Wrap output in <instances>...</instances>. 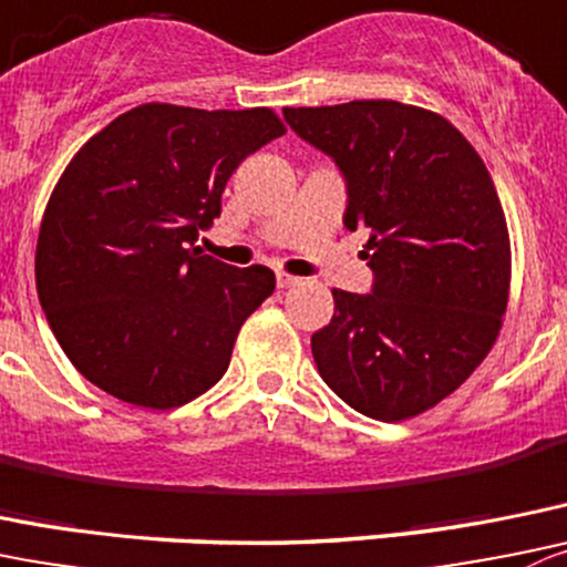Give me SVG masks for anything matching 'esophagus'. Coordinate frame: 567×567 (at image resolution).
Masks as SVG:
<instances>
[{"label": "esophagus", "instance_id": "34e87169", "mask_svg": "<svg viewBox=\"0 0 567 567\" xmlns=\"http://www.w3.org/2000/svg\"><path fill=\"white\" fill-rule=\"evenodd\" d=\"M301 279L299 277H293V274H288V271H277V285L279 288H293V285H299Z\"/></svg>", "mask_w": 567, "mask_h": 567}]
</instances>
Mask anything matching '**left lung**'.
<instances>
[{
  "mask_svg": "<svg viewBox=\"0 0 567 567\" xmlns=\"http://www.w3.org/2000/svg\"><path fill=\"white\" fill-rule=\"evenodd\" d=\"M285 118L346 174V227L371 233L373 293L332 290V321L312 334L318 373L362 415H421L502 332L513 251L491 172L452 121L415 104L357 99Z\"/></svg>",
  "mask_w": 567,
  "mask_h": 567,
  "instance_id": "8db88e82",
  "label": "left lung"
}]
</instances>
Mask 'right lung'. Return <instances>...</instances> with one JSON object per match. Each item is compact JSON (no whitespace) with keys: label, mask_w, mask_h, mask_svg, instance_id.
Here are the masks:
<instances>
[{"label":"right lung","mask_w":567,"mask_h":567,"mask_svg":"<svg viewBox=\"0 0 567 567\" xmlns=\"http://www.w3.org/2000/svg\"><path fill=\"white\" fill-rule=\"evenodd\" d=\"M285 135L271 107L146 102L87 137L60 174L35 246V285L71 365L104 393L174 410L229 368L246 318L274 293L194 240L235 168Z\"/></svg>","instance_id":"right-lung-1"}]
</instances>
